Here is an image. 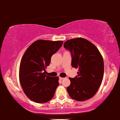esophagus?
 <instances>
[{"mask_svg": "<svg viewBox=\"0 0 120 120\" xmlns=\"http://www.w3.org/2000/svg\"><path fill=\"white\" fill-rule=\"evenodd\" d=\"M64 79V77H59V79H60V80H62V79Z\"/></svg>", "mask_w": 120, "mask_h": 120, "instance_id": "obj_1", "label": "esophagus"}]
</instances>
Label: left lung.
I'll return each mask as SVG.
<instances>
[{"label": "left lung", "instance_id": "left-lung-1", "mask_svg": "<svg viewBox=\"0 0 120 120\" xmlns=\"http://www.w3.org/2000/svg\"><path fill=\"white\" fill-rule=\"evenodd\" d=\"M64 47L71 52V66L79 68L77 76L75 78L69 77L71 83L67 88L69 96L79 101L92 98L102 82V55L94 44L81 37L67 40Z\"/></svg>", "mask_w": 120, "mask_h": 120}]
</instances>
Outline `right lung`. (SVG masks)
<instances>
[{"label": "right lung", "instance_id": "right-lung-1", "mask_svg": "<svg viewBox=\"0 0 120 120\" xmlns=\"http://www.w3.org/2000/svg\"><path fill=\"white\" fill-rule=\"evenodd\" d=\"M62 44V41L37 40L27 49L21 59L19 81L24 94L35 102H47L55 95L59 77L47 76L45 68Z\"/></svg>", "mask_w": 120, "mask_h": 120}]
</instances>
